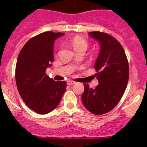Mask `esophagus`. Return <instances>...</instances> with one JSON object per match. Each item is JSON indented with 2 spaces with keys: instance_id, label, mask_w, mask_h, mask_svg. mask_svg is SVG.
I'll use <instances>...</instances> for the list:
<instances>
[{
  "instance_id": "1",
  "label": "esophagus",
  "mask_w": 147,
  "mask_h": 147,
  "mask_svg": "<svg viewBox=\"0 0 147 147\" xmlns=\"http://www.w3.org/2000/svg\"><path fill=\"white\" fill-rule=\"evenodd\" d=\"M75 82H74V81H72V80H67V85H74V84H75Z\"/></svg>"
}]
</instances>
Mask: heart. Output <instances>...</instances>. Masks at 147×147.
Returning a JSON list of instances; mask_svg holds the SVG:
<instances>
[{"label": "heart", "mask_w": 147, "mask_h": 147, "mask_svg": "<svg viewBox=\"0 0 147 147\" xmlns=\"http://www.w3.org/2000/svg\"><path fill=\"white\" fill-rule=\"evenodd\" d=\"M71 45L75 51L79 50H85L88 49V44L85 39L80 37H75L71 41Z\"/></svg>", "instance_id": "obj_1"}]
</instances>
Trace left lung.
Segmentation results:
<instances>
[{
    "mask_svg": "<svg viewBox=\"0 0 147 147\" xmlns=\"http://www.w3.org/2000/svg\"><path fill=\"white\" fill-rule=\"evenodd\" d=\"M89 36L100 45L94 65L98 85L93 89L84 84L82 101L88 111L102 115L113 110L124 94L129 80V64L123 47L111 35L92 32Z\"/></svg>",
    "mask_w": 147,
    "mask_h": 147,
    "instance_id": "1",
    "label": "left lung"
}]
</instances>
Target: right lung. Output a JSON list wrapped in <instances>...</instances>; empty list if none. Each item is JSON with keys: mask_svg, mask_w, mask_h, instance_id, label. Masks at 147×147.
Returning <instances> with one entry per match:
<instances>
[{"mask_svg": "<svg viewBox=\"0 0 147 147\" xmlns=\"http://www.w3.org/2000/svg\"><path fill=\"white\" fill-rule=\"evenodd\" d=\"M64 34H40L30 39L18 55L15 68L18 92L26 105L38 114L54 110L66 89L65 82H56L45 74L54 60V41Z\"/></svg>", "mask_w": 147, "mask_h": 147, "instance_id": "1", "label": "right lung"}]
</instances>
